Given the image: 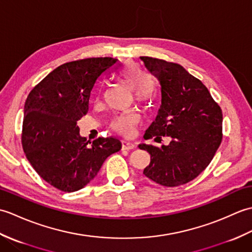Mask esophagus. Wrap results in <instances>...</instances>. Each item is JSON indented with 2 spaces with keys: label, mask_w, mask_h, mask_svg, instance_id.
Returning <instances> with one entry per match:
<instances>
[{
  "label": "esophagus",
  "mask_w": 252,
  "mask_h": 252,
  "mask_svg": "<svg viewBox=\"0 0 252 252\" xmlns=\"http://www.w3.org/2000/svg\"><path fill=\"white\" fill-rule=\"evenodd\" d=\"M135 148V144L129 142L126 140H123L122 141V149L123 151H131V149H134Z\"/></svg>",
  "instance_id": "34e87169"
}]
</instances>
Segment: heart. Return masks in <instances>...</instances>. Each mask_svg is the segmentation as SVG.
Masks as SVG:
<instances>
[{"label": "heart", "mask_w": 252, "mask_h": 252, "mask_svg": "<svg viewBox=\"0 0 252 252\" xmlns=\"http://www.w3.org/2000/svg\"><path fill=\"white\" fill-rule=\"evenodd\" d=\"M119 80L134 91V98L140 103H149L156 96L157 90L154 81L148 80L147 74L134 63L122 69L119 73ZM137 122L138 116L134 112H129L117 117L112 122V126L117 131L127 134Z\"/></svg>", "instance_id": "obj_1"}]
</instances>
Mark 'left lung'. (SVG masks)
<instances>
[{"instance_id":"8db88e82","label":"left lung","mask_w":252,"mask_h":252,"mask_svg":"<svg viewBox=\"0 0 252 252\" xmlns=\"http://www.w3.org/2000/svg\"><path fill=\"white\" fill-rule=\"evenodd\" d=\"M141 60L161 85V106L144 138L169 145H138L151 155L144 174L156 183L174 187L197 178L222 142V110L199 79L179 63L142 56Z\"/></svg>"}]
</instances>
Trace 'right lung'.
Returning <instances> with one entry per match:
<instances>
[{"instance_id": "obj_1", "label": "right lung", "mask_w": 252, "mask_h": 252, "mask_svg": "<svg viewBox=\"0 0 252 252\" xmlns=\"http://www.w3.org/2000/svg\"><path fill=\"white\" fill-rule=\"evenodd\" d=\"M111 57H93L63 63L29 93L25 103L21 143L42 179L63 191H76L92 181L111 154L119 152L116 137L93 143L80 135L78 120L101 77L118 65Z\"/></svg>"}]
</instances>
